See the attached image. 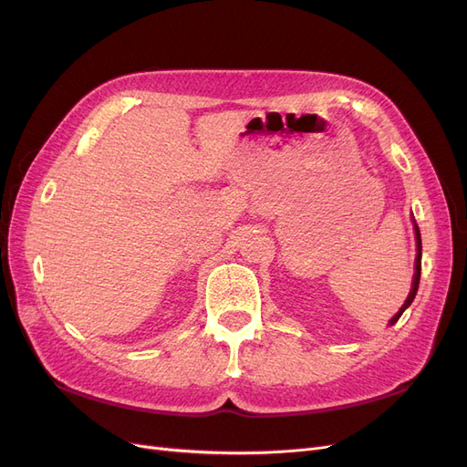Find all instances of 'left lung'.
Listing matches in <instances>:
<instances>
[{"label": "left lung", "mask_w": 467, "mask_h": 467, "mask_svg": "<svg viewBox=\"0 0 467 467\" xmlns=\"http://www.w3.org/2000/svg\"><path fill=\"white\" fill-rule=\"evenodd\" d=\"M413 223H415V220H413ZM415 239H417V259H415V275H413V286H411V292H409V296H407V300H405V304L401 306V309L398 314H395L393 317H391V321H389V325H393V323H398V319L401 317V314L405 312V309L411 306V302L415 300V296H417V290H419V280H420V255H422V245H420V232H419V225L415 223Z\"/></svg>", "instance_id": "obj_1"}]
</instances>
